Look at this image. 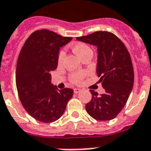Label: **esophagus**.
<instances>
[{
  "label": "esophagus",
  "mask_w": 151,
  "mask_h": 151,
  "mask_svg": "<svg viewBox=\"0 0 151 151\" xmlns=\"http://www.w3.org/2000/svg\"><path fill=\"white\" fill-rule=\"evenodd\" d=\"M79 92H81V89H74V93H76V94H78Z\"/></svg>",
  "instance_id": "obj_1"
}]
</instances>
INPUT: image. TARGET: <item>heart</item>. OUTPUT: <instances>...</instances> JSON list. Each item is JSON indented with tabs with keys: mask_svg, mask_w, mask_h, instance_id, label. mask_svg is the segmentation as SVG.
<instances>
[{
	"mask_svg": "<svg viewBox=\"0 0 151 151\" xmlns=\"http://www.w3.org/2000/svg\"><path fill=\"white\" fill-rule=\"evenodd\" d=\"M74 52L78 55L81 58H83L86 55L89 54L93 52L92 48L89 45L84 42H77L74 44L73 47ZM65 55V52L64 49L59 51L58 55V64H61L63 60H64ZM85 76V73L83 72H79V73H73L69 76V79L74 84H80L83 81V78Z\"/></svg>",
	"mask_w": 151,
	"mask_h": 151,
	"instance_id": "obj_1",
	"label": "heart"
}]
</instances>
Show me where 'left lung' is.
Wrapping results in <instances>:
<instances>
[{
  "mask_svg": "<svg viewBox=\"0 0 151 151\" xmlns=\"http://www.w3.org/2000/svg\"><path fill=\"white\" fill-rule=\"evenodd\" d=\"M97 47L96 73L106 93L99 96L90 89L87 113L96 120H110L120 113L133 89L134 73L131 58L121 40L112 32H95L76 38Z\"/></svg>",
  "mask_w": 151,
  "mask_h": 151,
  "instance_id": "left-lung-1",
  "label": "left lung"
}]
</instances>
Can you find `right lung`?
<instances>
[{
  "mask_svg": "<svg viewBox=\"0 0 151 151\" xmlns=\"http://www.w3.org/2000/svg\"><path fill=\"white\" fill-rule=\"evenodd\" d=\"M72 39L49 30H37L20 52L16 67L18 96L28 114L42 123L59 119L73 96L72 89H58L53 86L50 74L58 65L60 47Z\"/></svg>",
  "mask_w": 151,
  "mask_h": 151,
  "instance_id": "1",
  "label": "right lung"
}]
</instances>
